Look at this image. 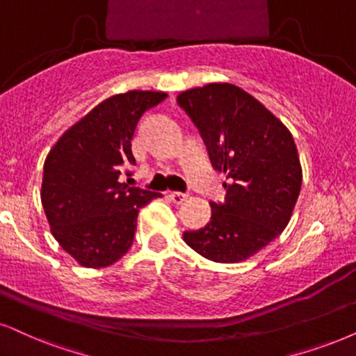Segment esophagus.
Wrapping results in <instances>:
<instances>
[{
    "label": "esophagus",
    "mask_w": 356,
    "mask_h": 356,
    "mask_svg": "<svg viewBox=\"0 0 356 356\" xmlns=\"http://www.w3.org/2000/svg\"><path fill=\"white\" fill-rule=\"evenodd\" d=\"M169 197H170V200L175 202V204H182V202L187 199L186 193H182V192H170Z\"/></svg>",
    "instance_id": "obj_1"
}]
</instances>
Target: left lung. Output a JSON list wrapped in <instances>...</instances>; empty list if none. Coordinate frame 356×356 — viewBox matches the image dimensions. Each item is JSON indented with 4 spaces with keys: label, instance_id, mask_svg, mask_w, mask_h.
Segmentation results:
<instances>
[{
    "label": "left lung",
    "instance_id": "obj_1",
    "mask_svg": "<svg viewBox=\"0 0 356 356\" xmlns=\"http://www.w3.org/2000/svg\"><path fill=\"white\" fill-rule=\"evenodd\" d=\"M199 129L210 163L227 174L223 202H210L204 228L184 241L215 263H238L271 243L289 223L302 169L289 129L245 90L210 83L177 97Z\"/></svg>",
    "mask_w": 356,
    "mask_h": 356
}]
</instances>
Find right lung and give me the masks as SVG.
Instances as JSON below:
<instances>
[{"mask_svg":"<svg viewBox=\"0 0 356 356\" xmlns=\"http://www.w3.org/2000/svg\"><path fill=\"white\" fill-rule=\"evenodd\" d=\"M165 98L161 92L110 97L74 124L44 163L42 200L52 235L82 266L105 268L131 248L138 213L161 193L129 187L138 121Z\"/></svg>","mask_w":356,"mask_h":356,"instance_id":"1","label":"right lung"}]
</instances>
